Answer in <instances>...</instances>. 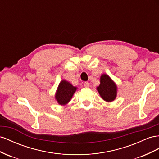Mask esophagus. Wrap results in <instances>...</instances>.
<instances>
[{
	"mask_svg": "<svg viewBox=\"0 0 159 159\" xmlns=\"http://www.w3.org/2000/svg\"><path fill=\"white\" fill-rule=\"evenodd\" d=\"M89 86H90V84H89V83H88V82H85V83H84V87H86V88L89 87Z\"/></svg>",
	"mask_w": 159,
	"mask_h": 159,
	"instance_id": "esophagus-1",
	"label": "esophagus"
}]
</instances>
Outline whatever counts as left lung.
Returning <instances> with one entry per match:
<instances>
[{
  "label": "left lung",
  "mask_w": 159,
  "mask_h": 159,
  "mask_svg": "<svg viewBox=\"0 0 159 159\" xmlns=\"http://www.w3.org/2000/svg\"><path fill=\"white\" fill-rule=\"evenodd\" d=\"M97 90L101 97L106 102H112L116 97L117 86L107 74H102L100 77V84Z\"/></svg>",
  "instance_id": "obj_1"
}]
</instances>
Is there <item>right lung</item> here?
<instances>
[{
  "mask_svg": "<svg viewBox=\"0 0 159 159\" xmlns=\"http://www.w3.org/2000/svg\"><path fill=\"white\" fill-rule=\"evenodd\" d=\"M77 90V87L66 80H62L58 84L55 93V100L60 105H66L70 102L72 96Z\"/></svg>",
  "mask_w": 159,
  "mask_h": 159,
  "instance_id": "right-lung-1",
  "label": "right lung"
}]
</instances>
